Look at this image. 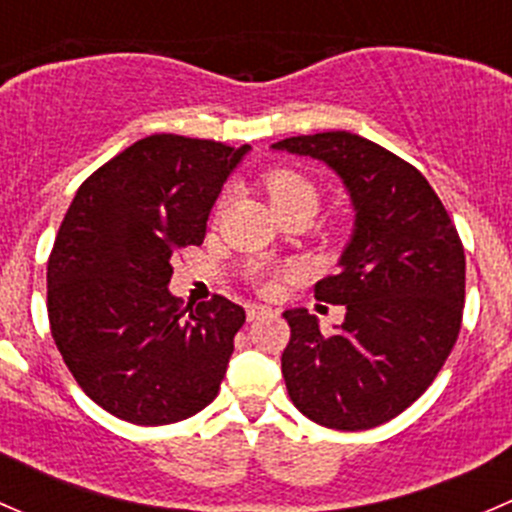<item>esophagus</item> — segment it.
Segmentation results:
<instances>
[{"mask_svg":"<svg viewBox=\"0 0 512 512\" xmlns=\"http://www.w3.org/2000/svg\"><path fill=\"white\" fill-rule=\"evenodd\" d=\"M267 312H272L270 307H262V304H247V319H257V317H262V314H267Z\"/></svg>","mask_w":512,"mask_h":512,"instance_id":"obj_1","label":"esophagus"}]
</instances>
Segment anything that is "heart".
<instances>
[{"mask_svg":"<svg viewBox=\"0 0 512 512\" xmlns=\"http://www.w3.org/2000/svg\"><path fill=\"white\" fill-rule=\"evenodd\" d=\"M262 185H265L272 208H275L277 213H287V210H294V208H307L312 210V213L317 210L319 205L317 185H314L307 175L297 173V170H289V168L270 170V173L265 175V180H262ZM255 277L265 289L272 287L270 272L260 270Z\"/></svg>","mask_w":512,"mask_h":512,"instance_id":"b5f03b06","label":"heart"}]
</instances>
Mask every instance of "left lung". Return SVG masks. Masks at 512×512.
I'll use <instances>...</instances> for the list:
<instances>
[{
	"instance_id": "left-lung-1",
	"label": "left lung",
	"mask_w": 512,
	"mask_h": 512,
	"mask_svg": "<svg viewBox=\"0 0 512 512\" xmlns=\"http://www.w3.org/2000/svg\"><path fill=\"white\" fill-rule=\"evenodd\" d=\"M275 151L322 160L356 213L339 272L314 297L344 304L332 334L307 309H287L282 376L309 421L366 431L391 421L431 386L463 319L466 255L456 225L411 163L347 131L294 136Z\"/></svg>"
}]
</instances>
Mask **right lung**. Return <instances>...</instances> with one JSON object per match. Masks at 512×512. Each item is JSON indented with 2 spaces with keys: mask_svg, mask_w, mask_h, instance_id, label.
Masks as SVG:
<instances>
[{
  "mask_svg": "<svg viewBox=\"0 0 512 512\" xmlns=\"http://www.w3.org/2000/svg\"><path fill=\"white\" fill-rule=\"evenodd\" d=\"M250 146L156 133L76 190L46 267L51 337L91 401L165 426L218 396L245 309L215 294L180 312L173 257L205 240L208 215Z\"/></svg>",
  "mask_w": 512,
  "mask_h": 512,
  "instance_id": "add662e5",
  "label": "right lung"
}]
</instances>
